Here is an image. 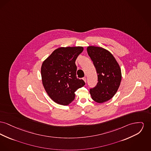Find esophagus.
I'll return each mask as SVG.
<instances>
[{"mask_svg": "<svg viewBox=\"0 0 151 151\" xmlns=\"http://www.w3.org/2000/svg\"><path fill=\"white\" fill-rule=\"evenodd\" d=\"M83 80L84 81V82H85V83H86V77L83 78Z\"/></svg>", "mask_w": 151, "mask_h": 151, "instance_id": "1", "label": "esophagus"}]
</instances>
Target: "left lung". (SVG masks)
<instances>
[{"mask_svg":"<svg viewBox=\"0 0 151 151\" xmlns=\"http://www.w3.org/2000/svg\"><path fill=\"white\" fill-rule=\"evenodd\" d=\"M87 52L98 73L96 86L91 89L92 99L99 103H103L113 98L120 87L122 71L114 55L106 49L90 45Z\"/></svg>","mask_w":151,"mask_h":151,"instance_id":"left-lung-1","label":"left lung"}]
</instances>
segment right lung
I'll return each instance as SVG.
<instances>
[{
  "instance_id": "right-lung-1",
  "label": "right lung",
  "mask_w": 151,
  "mask_h": 151,
  "mask_svg": "<svg viewBox=\"0 0 151 151\" xmlns=\"http://www.w3.org/2000/svg\"><path fill=\"white\" fill-rule=\"evenodd\" d=\"M83 47H59L45 59L41 67L45 89L56 103L68 106L75 99V92L85 83L76 77L75 61Z\"/></svg>"
}]
</instances>
